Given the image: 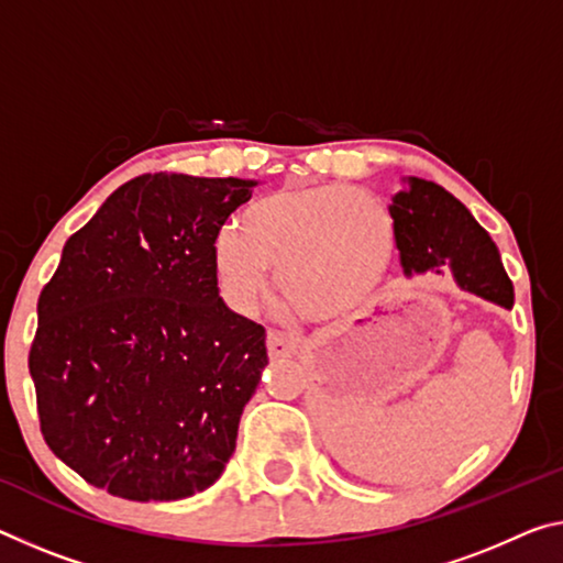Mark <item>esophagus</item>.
Masks as SVG:
<instances>
[{"label": "esophagus", "mask_w": 563, "mask_h": 563, "mask_svg": "<svg viewBox=\"0 0 563 563\" xmlns=\"http://www.w3.org/2000/svg\"><path fill=\"white\" fill-rule=\"evenodd\" d=\"M300 347V338L292 335V333H283V330H271L267 333V353L273 355V358H288Z\"/></svg>", "instance_id": "esophagus-1"}]
</instances>
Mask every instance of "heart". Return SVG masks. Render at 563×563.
<instances>
[{"instance_id": "b5f03b06", "label": "heart", "mask_w": 563, "mask_h": 563, "mask_svg": "<svg viewBox=\"0 0 563 563\" xmlns=\"http://www.w3.org/2000/svg\"><path fill=\"white\" fill-rule=\"evenodd\" d=\"M396 253L386 205L345 185L285 187L247 205L238 230L212 245L218 285L238 313H253L267 271L310 320H345L380 290Z\"/></svg>"}]
</instances>
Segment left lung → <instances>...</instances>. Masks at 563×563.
I'll return each instance as SVG.
<instances>
[{"instance_id":"left-lung-1","label":"left lung","mask_w":563,"mask_h":563,"mask_svg":"<svg viewBox=\"0 0 563 563\" xmlns=\"http://www.w3.org/2000/svg\"><path fill=\"white\" fill-rule=\"evenodd\" d=\"M408 185L410 190L398 192L390 205L404 271L410 275L451 267L461 288L511 308L514 283L494 240L466 205L431 180L410 177Z\"/></svg>"}]
</instances>
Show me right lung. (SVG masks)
Listing matches in <instances>:
<instances>
[{
	"label": "right lung",
	"mask_w": 563,
	"mask_h": 563,
	"mask_svg": "<svg viewBox=\"0 0 563 563\" xmlns=\"http://www.w3.org/2000/svg\"><path fill=\"white\" fill-rule=\"evenodd\" d=\"M253 180L140 175L62 250L37 300L40 431L87 484L177 501L216 484L267 365L220 298L212 245Z\"/></svg>",
	"instance_id": "obj_1"
}]
</instances>
